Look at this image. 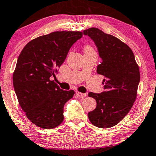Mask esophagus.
Returning a JSON list of instances; mask_svg holds the SVG:
<instances>
[{"label": "esophagus", "mask_w": 156, "mask_h": 156, "mask_svg": "<svg viewBox=\"0 0 156 156\" xmlns=\"http://www.w3.org/2000/svg\"><path fill=\"white\" fill-rule=\"evenodd\" d=\"M76 94H77V96H78V97H80V98H83V97H86V94H83V93H81V92L77 91Z\"/></svg>", "instance_id": "obj_1"}]
</instances>
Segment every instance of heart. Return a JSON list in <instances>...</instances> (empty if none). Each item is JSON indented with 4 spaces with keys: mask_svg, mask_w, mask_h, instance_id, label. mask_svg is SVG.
Wrapping results in <instances>:
<instances>
[{
    "mask_svg": "<svg viewBox=\"0 0 156 156\" xmlns=\"http://www.w3.org/2000/svg\"><path fill=\"white\" fill-rule=\"evenodd\" d=\"M88 51H89V52H90V51H93L92 48L89 46L86 47V48H85V52H88Z\"/></svg>",
    "mask_w": 156,
    "mask_h": 156,
    "instance_id": "1",
    "label": "heart"
}]
</instances>
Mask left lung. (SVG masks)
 <instances>
[{"label": "left lung", "mask_w": 156, "mask_h": 156, "mask_svg": "<svg viewBox=\"0 0 156 156\" xmlns=\"http://www.w3.org/2000/svg\"><path fill=\"white\" fill-rule=\"evenodd\" d=\"M94 41L101 59L96 72L103 75L104 89L100 94L89 92L96 107L88 112V119L96 127L109 128L117 125L131 109L140 80L139 67L133 51L117 37L97 28L83 31Z\"/></svg>", "instance_id": "left-lung-1"}]
</instances>
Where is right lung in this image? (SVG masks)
<instances>
[{
  "mask_svg": "<svg viewBox=\"0 0 156 156\" xmlns=\"http://www.w3.org/2000/svg\"><path fill=\"white\" fill-rule=\"evenodd\" d=\"M83 37L80 31H55L29 42L18 58L13 88L26 115L43 129L58 127L64 119V105L73 90H64L51 80L70 47Z\"/></svg>",
  "mask_w": 156,
  "mask_h": 156,
  "instance_id": "add662e5",
  "label": "right lung"
}]
</instances>
